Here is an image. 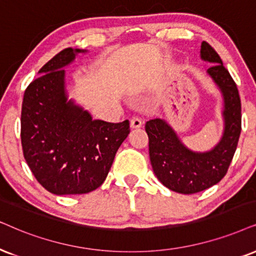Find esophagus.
Instances as JSON below:
<instances>
[{"mask_svg":"<svg viewBox=\"0 0 256 256\" xmlns=\"http://www.w3.org/2000/svg\"><path fill=\"white\" fill-rule=\"evenodd\" d=\"M143 125V120H142L140 117H138V116H134V117L131 118V126L134 128H140V126Z\"/></svg>","mask_w":256,"mask_h":256,"instance_id":"esophagus-1","label":"esophagus"}]
</instances>
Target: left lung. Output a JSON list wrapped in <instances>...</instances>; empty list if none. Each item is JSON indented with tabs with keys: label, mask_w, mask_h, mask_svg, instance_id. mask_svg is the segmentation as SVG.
Listing matches in <instances>:
<instances>
[{
	"label": "left lung",
	"mask_w": 256,
	"mask_h": 256,
	"mask_svg": "<svg viewBox=\"0 0 256 256\" xmlns=\"http://www.w3.org/2000/svg\"><path fill=\"white\" fill-rule=\"evenodd\" d=\"M200 58L214 64L208 73L224 98L226 126L221 142L212 151L197 154L188 150L162 119H151L145 125L154 174L163 186L186 195L203 192L226 176L241 134V99L234 79L216 50L206 41L200 44Z\"/></svg>",
	"instance_id": "8db88e82"
}]
</instances>
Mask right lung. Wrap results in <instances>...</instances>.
I'll return each instance as SVG.
<instances>
[{
    "mask_svg": "<svg viewBox=\"0 0 256 256\" xmlns=\"http://www.w3.org/2000/svg\"><path fill=\"white\" fill-rule=\"evenodd\" d=\"M84 52L66 48L40 70L24 90L21 111L24 157L34 177L56 195L93 192L104 183L130 122L93 120L67 102L64 66Z\"/></svg>",
    "mask_w": 256,
    "mask_h": 256,
    "instance_id": "obj_1",
    "label": "right lung"
}]
</instances>
